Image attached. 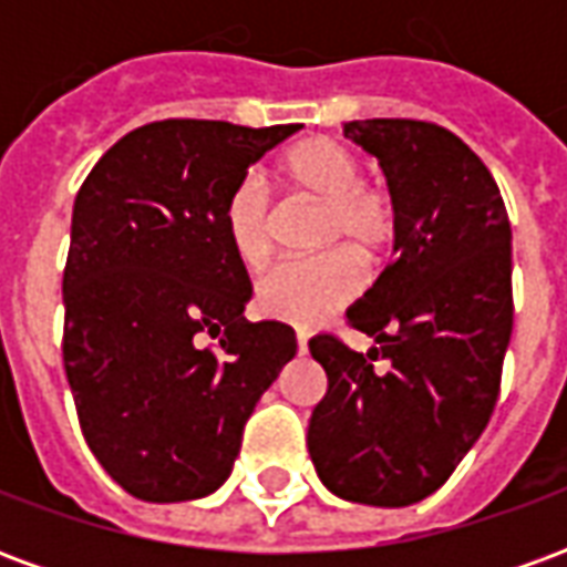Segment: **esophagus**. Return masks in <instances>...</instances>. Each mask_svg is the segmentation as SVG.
<instances>
[{
	"label": "esophagus",
	"mask_w": 567,
	"mask_h": 567,
	"mask_svg": "<svg viewBox=\"0 0 567 567\" xmlns=\"http://www.w3.org/2000/svg\"><path fill=\"white\" fill-rule=\"evenodd\" d=\"M307 349H309V337H307V333H303V331H297V352L303 355Z\"/></svg>",
	"instance_id": "1"
}]
</instances>
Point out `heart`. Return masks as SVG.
<instances>
[{"label":"heart","instance_id":"obj_1","mask_svg":"<svg viewBox=\"0 0 567 567\" xmlns=\"http://www.w3.org/2000/svg\"><path fill=\"white\" fill-rule=\"evenodd\" d=\"M279 178L300 199L319 203V258L279 264L258 279L255 303L270 319L312 328L346 307L364 285V264H380L398 236V199L382 178L361 175L355 148L333 136H309L279 157ZM224 236L246 270H260L276 251V209L258 175L236 182L221 206Z\"/></svg>","mask_w":567,"mask_h":567}]
</instances>
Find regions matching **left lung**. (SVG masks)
<instances>
[{"label":"left lung","mask_w":567,"mask_h":567,"mask_svg":"<svg viewBox=\"0 0 567 567\" xmlns=\"http://www.w3.org/2000/svg\"><path fill=\"white\" fill-rule=\"evenodd\" d=\"M343 130L380 157L398 236L394 260L346 316L380 349L361 355L337 333L309 340L328 392L307 446L333 495L406 507L450 480L498 401L513 331L511 221L486 163L446 127L370 117Z\"/></svg>","instance_id":"8db88e82"}]
</instances>
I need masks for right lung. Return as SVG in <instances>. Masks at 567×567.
I'll return each instance as SVG.
<instances>
[{
  "instance_id": "obj_1",
  "label": "right lung",
  "mask_w": 567,
  "mask_h": 567,
  "mask_svg": "<svg viewBox=\"0 0 567 567\" xmlns=\"http://www.w3.org/2000/svg\"><path fill=\"white\" fill-rule=\"evenodd\" d=\"M300 124L166 117L105 151L72 209L63 368L81 434L133 498L173 504L230 476L295 328L248 321L227 190Z\"/></svg>"
}]
</instances>
